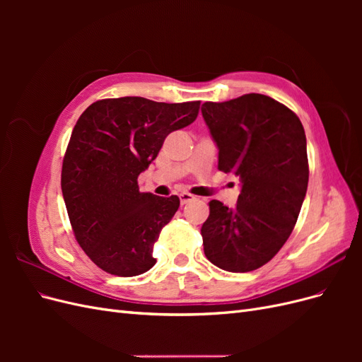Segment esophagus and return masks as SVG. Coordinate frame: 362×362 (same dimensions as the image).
Here are the masks:
<instances>
[{"label":"esophagus","instance_id":"esophagus-1","mask_svg":"<svg viewBox=\"0 0 362 362\" xmlns=\"http://www.w3.org/2000/svg\"><path fill=\"white\" fill-rule=\"evenodd\" d=\"M196 198L193 194H190V193H181L180 194V202H181V205H185V204H189V202H192V201H194Z\"/></svg>","mask_w":362,"mask_h":362}]
</instances>
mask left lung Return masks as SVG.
Wrapping results in <instances>:
<instances>
[{
  "instance_id": "8db88e82",
  "label": "left lung",
  "mask_w": 362,
  "mask_h": 362,
  "mask_svg": "<svg viewBox=\"0 0 362 362\" xmlns=\"http://www.w3.org/2000/svg\"><path fill=\"white\" fill-rule=\"evenodd\" d=\"M218 170L242 182L237 205L210 202L201 228L205 257L226 272L264 266L287 242L308 187L306 137L288 107L259 93L202 104Z\"/></svg>"
}]
</instances>
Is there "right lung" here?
Returning <instances> with one entry per match:
<instances>
[{
    "instance_id": "obj_1",
    "label": "right lung",
    "mask_w": 362,
    "mask_h": 362,
    "mask_svg": "<svg viewBox=\"0 0 362 362\" xmlns=\"http://www.w3.org/2000/svg\"><path fill=\"white\" fill-rule=\"evenodd\" d=\"M199 105L112 98L76 120L63 158V199L76 242L104 272L137 276L157 262L152 249L180 198L140 193L137 178L172 131L194 122Z\"/></svg>"
}]
</instances>
